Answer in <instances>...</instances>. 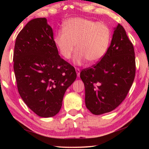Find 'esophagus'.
Here are the masks:
<instances>
[{"label":"esophagus","mask_w":149,"mask_h":149,"mask_svg":"<svg viewBox=\"0 0 149 149\" xmlns=\"http://www.w3.org/2000/svg\"><path fill=\"white\" fill-rule=\"evenodd\" d=\"M75 71H76L77 77H79V75H80V70H79V68H75Z\"/></svg>","instance_id":"obj_1"}]
</instances>
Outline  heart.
<instances>
[{
	"instance_id": "heart-1",
	"label": "heart",
	"mask_w": 149,
	"mask_h": 149,
	"mask_svg": "<svg viewBox=\"0 0 149 149\" xmlns=\"http://www.w3.org/2000/svg\"><path fill=\"white\" fill-rule=\"evenodd\" d=\"M111 30L104 22L84 17H72L63 24V30L54 37V43L60 54L69 59L75 50L74 62L78 64L85 60L95 63L104 56L109 47Z\"/></svg>"
}]
</instances>
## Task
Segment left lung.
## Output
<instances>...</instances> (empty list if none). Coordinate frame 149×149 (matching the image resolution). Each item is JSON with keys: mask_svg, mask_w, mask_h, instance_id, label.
Segmentation results:
<instances>
[{"mask_svg": "<svg viewBox=\"0 0 149 149\" xmlns=\"http://www.w3.org/2000/svg\"><path fill=\"white\" fill-rule=\"evenodd\" d=\"M114 29L111 44L102 59L80 73L85 85V105L95 115L117 108L125 99L134 81L133 44L120 24Z\"/></svg>", "mask_w": 149, "mask_h": 149, "instance_id": "obj_1", "label": "left lung"}]
</instances>
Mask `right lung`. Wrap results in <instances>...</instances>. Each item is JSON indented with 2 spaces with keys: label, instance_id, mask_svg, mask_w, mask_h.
<instances>
[{
  "label": "right lung",
  "instance_id": "1",
  "mask_svg": "<svg viewBox=\"0 0 149 149\" xmlns=\"http://www.w3.org/2000/svg\"><path fill=\"white\" fill-rule=\"evenodd\" d=\"M45 17L33 19L17 35L14 52L17 87L24 102L37 115L54 116L66 89L76 79L75 68L62 59Z\"/></svg>",
  "mask_w": 149,
  "mask_h": 149
}]
</instances>
